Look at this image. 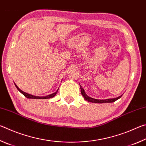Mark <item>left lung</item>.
Segmentation results:
<instances>
[{"label":"left lung","mask_w":146,"mask_h":146,"mask_svg":"<svg viewBox=\"0 0 146 146\" xmlns=\"http://www.w3.org/2000/svg\"><path fill=\"white\" fill-rule=\"evenodd\" d=\"M80 89H81V93H82V96L84 98V99L90 102H93V103H98V104H102V103H111V102H115L116 100H117L118 99L122 97V95L119 96L118 97L115 98H109V99H106V100H98V99H95V98H93L91 97H90L89 96L86 95V93H85V91L84 89L82 88V86H80Z\"/></svg>","instance_id":"8db88e82"}]
</instances>
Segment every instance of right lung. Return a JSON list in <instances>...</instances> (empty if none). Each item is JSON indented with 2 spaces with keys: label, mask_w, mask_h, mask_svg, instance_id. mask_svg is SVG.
Segmentation results:
<instances>
[{
  "label": "right lung",
  "mask_w": 146,
  "mask_h": 146,
  "mask_svg": "<svg viewBox=\"0 0 146 146\" xmlns=\"http://www.w3.org/2000/svg\"><path fill=\"white\" fill-rule=\"evenodd\" d=\"M15 85L16 88H17V90H18L20 91V92H21L22 94H23V95H24V96H25L26 97L28 98H34V99H36H36H37V98H39V99H46V98H53V97H55V96L56 95V93H57L58 90V89L57 91H56V92L53 93H52V94H51V95H47V96H46V97H38V96H34V95H30V94H28V93H27L24 92L23 91H22L21 90H20V89L18 88V86H17L15 84Z\"/></svg>",
  "instance_id": "add662e5"
}]
</instances>
